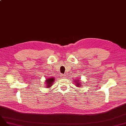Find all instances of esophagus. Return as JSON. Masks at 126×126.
I'll return each mask as SVG.
<instances>
[{
  "instance_id": "obj_1",
  "label": "esophagus",
  "mask_w": 126,
  "mask_h": 126,
  "mask_svg": "<svg viewBox=\"0 0 126 126\" xmlns=\"http://www.w3.org/2000/svg\"><path fill=\"white\" fill-rule=\"evenodd\" d=\"M60 78H62V79H65V78H66L65 75H64V74H61L60 75Z\"/></svg>"
}]
</instances>
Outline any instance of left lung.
I'll list each match as a JSON object with an SVG mask.
<instances>
[{"label": "left lung", "instance_id": "left-lung-1", "mask_svg": "<svg viewBox=\"0 0 126 126\" xmlns=\"http://www.w3.org/2000/svg\"><path fill=\"white\" fill-rule=\"evenodd\" d=\"M79 79H76V80H75V84H76V86H77L78 87L82 86V85H81L80 83H79Z\"/></svg>", "mask_w": 126, "mask_h": 126}]
</instances>
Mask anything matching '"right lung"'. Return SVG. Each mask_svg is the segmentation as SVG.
I'll return each mask as SVG.
<instances>
[{
    "label": "right lung",
    "instance_id": "1",
    "mask_svg": "<svg viewBox=\"0 0 126 126\" xmlns=\"http://www.w3.org/2000/svg\"><path fill=\"white\" fill-rule=\"evenodd\" d=\"M54 78H48L47 79H46L45 82H46V84H47V88H49L52 86V85L54 81Z\"/></svg>",
    "mask_w": 126,
    "mask_h": 126
}]
</instances>
